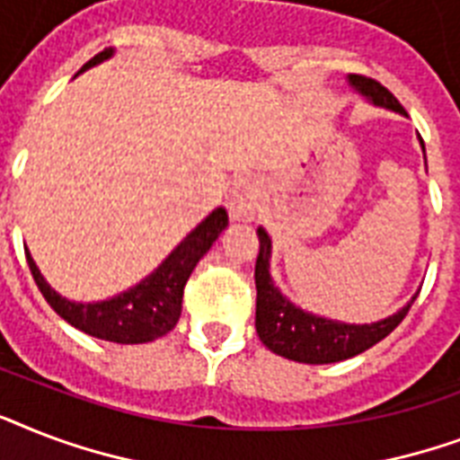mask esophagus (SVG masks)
<instances>
[{
  "mask_svg": "<svg viewBox=\"0 0 460 460\" xmlns=\"http://www.w3.org/2000/svg\"><path fill=\"white\" fill-rule=\"evenodd\" d=\"M260 202V183L251 176H241L231 183L226 208L234 222H251L258 212Z\"/></svg>",
  "mask_w": 460,
  "mask_h": 460,
  "instance_id": "34e87169",
  "label": "esophagus"
}]
</instances>
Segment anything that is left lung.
<instances>
[{
    "label": "left lung",
    "instance_id": "8db88e82",
    "mask_svg": "<svg viewBox=\"0 0 460 460\" xmlns=\"http://www.w3.org/2000/svg\"><path fill=\"white\" fill-rule=\"evenodd\" d=\"M349 83L353 88L370 100L377 107L406 114L399 100L389 90L367 75L350 74ZM422 143V140H420ZM425 150V146H422ZM260 252L255 260V288H258V303H255V329H258L260 341L267 349L284 356L296 363L310 365H327L339 363L346 358H353L363 350L372 349L385 336H389L394 329L399 327L403 317L408 314L413 301L403 305L396 314L386 320L372 322V324H346V322H334L320 314L305 313L301 307H296L287 296L274 287L270 277V258H272V241L267 236V231L260 226Z\"/></svg>",
    "mask_w": 460,
    "mask_h": 460
}]
</instances>
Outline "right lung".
<instances>
[{"label": "right lung", "mask_w": 460, "mask_h": 460, "mask_svg": "<svg viewBox=\"0 0 460 460\" xmlns=\"http://www.w3.org/2000/svg\"><path fill=\"white\" fill-rule=\"evenodd\" d=\"M114 49H102L88 64H83L78 74L95 66L100 61L110 59ZM229 215L226 209L217 208L212 215L195 226L183 241L172 251V255L155 270L150 277L136 284L124 294L114 296L110 301L100 303H74L61 298L45 277L40 274L38 265L32 262L31 252H25L32 279L38 284L40 294L54 307V313L64 317L68 324L81 329L85 334L114 343H147L159 336L169 334L181 317L183 303V287L188 277L200 262V258L212 248L219 234L226 229Z\"/></svg>", "instance_id": "1"}]
</instances>
